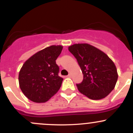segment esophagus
I'll list each match as a JSON object with an SVG mask.
<instances>
[{
	"label": "esophagus",
	"instance_id": "1",
	"mask_svg": "<svg viewBox=\"0 0 133 133\" xmlns=\"http://www.w3.org/2000/svg\"><path fill=\"white\" fill-rule=\"evenodd\" d=\"M71 73H69V75H68V76H66V77H68V78H70V77H71Z\"/></svg>",
	"mask_w": 133,
	"mask_h": 133
}]
</instances>
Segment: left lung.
I'll use <instances>...</instances> for the list:
<instances>
[{"instance_id": "1", "label": "left lung", "mask_w": 133, "mask_h": 133, "mask_svg": "<svg viewBox=\"0 0 133 133\" xmlns=\"http://www.w3.org/2000/svg\"><path fill=\"white\" fill-rule=\"evenodd\" d=\"M84 75L78 91L91 100L104 98L115 88L118 80L116 65L102 51L89 44H75L68 47Z\"/></svg>"}]
</instances>
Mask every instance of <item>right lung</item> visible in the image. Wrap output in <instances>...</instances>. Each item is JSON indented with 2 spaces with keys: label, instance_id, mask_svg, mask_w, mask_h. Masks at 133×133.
Returning a JSON list of instances; mask_svg holds the SVG:
<instances>
[{
  "label": "right lung",
  "instance_id": "1",
  "mask_svg": "<svg viewBox=\"0 0 133 133\" xmlns=\"http://www.w3.org/2000/svg\"><path fill=\"white\" fill-rule=\"evenodd\" d=\"M63 46L53 45L39 51L28 58L18 74L21 91L33 102L44 103L59 90L63 78L58 76L56 60Z\"/></svg>",
  "mask_w": 133,
  "mask_h": 133
}]
</instances>
